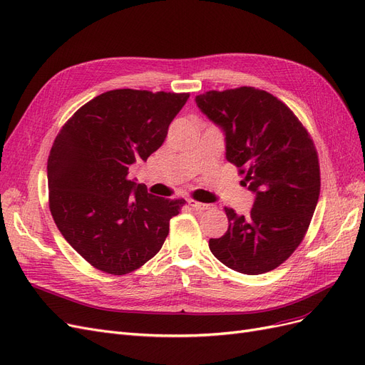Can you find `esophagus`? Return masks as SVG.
<instances>
[{"label":"esophagus","mask_w":365,"mask_h":365,"mask_svg":"<svg viewBox=\"0 0 365 365\" xmlns=\"http://www.w3.org/2000/svg\"><path fill=\"white\" fill-rule=\"evenodd\" d=\"M190 205H191L195 210H206V209H210V205L200 203V202H195V200H190Z\"/></svg>","instance_id":"34e87169"}]
</instances>
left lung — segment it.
I'll return each instance as SVG.
<instances>
[{"mask_svg":"<svg viewBox=\"0 0 365 365\" xmlns=\"http://www.w3.org/2000/svg\"><path fill=\"white\" fill-rule=\"evenodd\" d=\"M195 103L225 133L226 159L255 194L249 215L225 207L229 229L209 249L238 273L272 272L297 249L319 202L312 139L287 104L261 89L209 91Z\"/></svg>","mask_w":365,"mask_h":365,"instance_id":"8db88e82","label":"left lung"}]
</instances>
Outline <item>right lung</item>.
<instances>
[{"label":"right lung","instance_id":"right-lung-1","mask_svg":"<svg viewBox=\"0 0 365 365\" xmlns=\"http://www.w3.org/2000/svg\"><path fill=\"white\" fill-rule=\"evenodd\" d=\"M190 93L115 89L88 101L54 139L46 165L50 210L68 244L104 273L121 276L151 259L186 203L127 179L147 160Z\"/></svg>","mask_w":365,"mask_h":365}]
</instances>
